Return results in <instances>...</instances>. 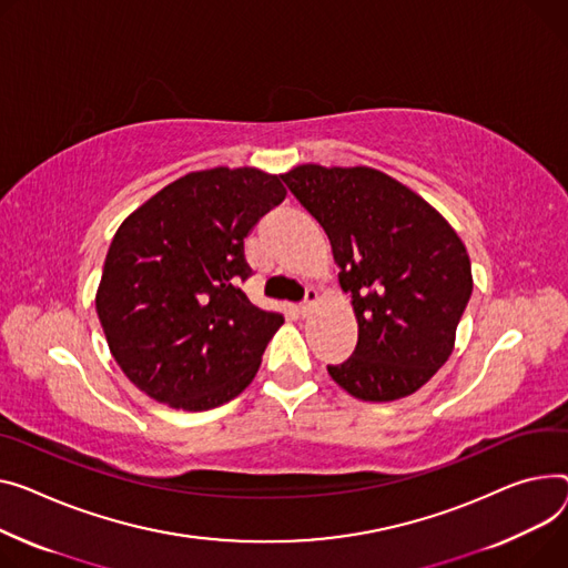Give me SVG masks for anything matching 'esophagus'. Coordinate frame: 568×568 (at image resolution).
I'll return each mask as SVG.
<instances>
[{
  "mask_svg": "<svg viewBox=\"0 0 568 568\" xmlns=\"http://www.w3.org/2000/svg\"><path fill=\"white\" fill-rule=\"evenodd\" d=\"M317 298H320L317 290L308 287V290H306V298H304V304H301V306H298V315H301V317H306V315H311V311H313V308H315V304H317Z\"/></svg>",
  "mask_w": 568,
  "mask_h": 568,
  "instance_id": "1",
  "label": "esophagus"
}]
</instances>
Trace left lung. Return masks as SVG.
Returning a JSON list of instances; mask_svg holds the SVG:
<instances>
[{"label": "left lung", "mask_w": 568, "mask_h": 568, "mask_svg": "<svg viewBox=\"0 0 568 568\" xmlns=\"http://www.w3.org/2000/svg\"><path fill=\"white\" fill-rule=\"evenodd\" d=\"M281 178L326 231L358 320L354 354L326 367L333 382L363 402L415 393L449 358L473 294L464 242L382 171L304 164Z\"/></svg>", "instance_id": "obj_1"}]
</instances>
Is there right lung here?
Returning <instances> with one entry per match:
<instances>
[{
	"mask_svg": "<svg viewBox=\"0 0 568 568\" xmlns=\"http://www.w3.org/2000/svg\"><path fill=\"white\" fill-rule=\"evenodd\" d=\"M283 199L281 175L219 166L171 182L121 223L95 311L139 390L207 410L253 382L283 315L242 290L253 276L246 237Z\"/></svg>",
	"mask_w": 568,
	"mask_h": 568,
	"instance_id": "obj_1",
	"label": "right lung"
}]
</instances>
